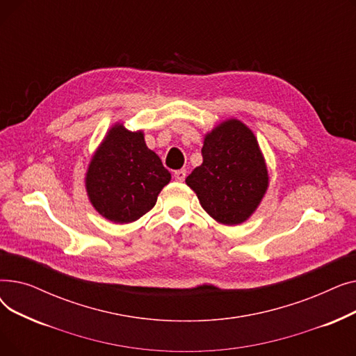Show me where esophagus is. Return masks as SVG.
<instances>
[{
    "mask_svg": "<svg viewBox=\"0 0 356 356\" xmlns=\"http://www.w3.org/2000/svg\"><path fill=\"white\" fill-rule=\"evenodd\" d=\"M186 176H188V172H186L184 168H180V170H176V172H175V179H176L177 181H184Z\"/></svg>",
    "mask_w": 356,
    "mask_h": 356,
    "instance_id": "1",
    "label": "esophagus"
}]
</instances>
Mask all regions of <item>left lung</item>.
I'll use <instances>...</instances> for the list:
<instances>
[{
	"label": "left lung",
	"instance_id": "1",
	"mask_svg": "<svg viewBox=\"0 0 356 356\" xmlns=\"http://www.w3.org/2000/svg\"><path fill=\"white\" fill-rule=\"evenodd\" d=\"M203 163L186 177L202 208L223 225H238L257 209L268 173L252 131L228 120L204 137Z\"/></svg>",
	"mask_w": 356,
	"mask_h": 356
}]
</instances>
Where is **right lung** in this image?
Listing matches in <instances>:
<instances>
[{
    "label": "right lung",
    "instance_id": "1",
    "mask_svg": "<svg viewBox=\"0 0 356 356\" xmlns=\"http://www.w3.org/2000/svg\"><path fill=\"white\" fill-rule=\"evenodd\" d=\"M172 175L144 141L122 124L109 129L86 173L90 203L104 218L129 223L152 209Z\"/></svg>",
    "mask_w": 356,
    "mask_h": 356
}]
</instances>
